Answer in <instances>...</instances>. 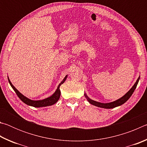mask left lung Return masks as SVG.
<instances>
[{
  "instance_id": "8db88e82",
  "label": "left lung",
  "mask_w": 147,
  "mask_h": 147,
  "mask_svg": "<svg viewBox=\"0 0 147 147\" xmlns=\"http://www.w3.org/2000/svg\"><path fill=\"white\" fill-rule=\"evenodd\" d=\"M139 79H140V76H139V78L137 80V81L136 82V83L134 84V85L132 86V88H131L130 90H129L127 93H126L125 94H124V96H122L121 98H119L118 100H115L113 102H109V103H101V102H96V101H94L93 100H92V99L89 98L88 95L86 93H84V95H85L86 98H87V100H88V102L90 104H91L92 105H94L95 106H97L99 107V108H106V109H111V108H115V107H117L122 105V104H123L124 103H125L126 101H127L129 98H130V96H131V94H133L134 90H135L137 85H138V84L139 82Z\"/></svg>"
}]
</instances>
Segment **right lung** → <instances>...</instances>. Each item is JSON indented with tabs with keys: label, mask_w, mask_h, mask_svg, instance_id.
I'll return each mask as SVG.
<instances>
[{
	"label": "right lung",
	"mask_w": 147,
	"mask_h": 147,
	"mask_svg": "<svg viewBox=\"0 0 147 147\" xmlns=\"http://www.w3.org/2000/svg\"><path fill=\"white\" fill-rule=\"evenodd\" d=\"M67 78V75H66L65 77L63 78V80L61 82V83L59 84L58 88H57L56 91L54 92V93L52 94L51 96H49V97H48V98L43 99V100H31V99L26 97V96H24L23 94H21V93H20V92L13 86V84H11V82H10V80H9V79L8 76L9 83V84H10V86H11V88H13V89L15 91V92L16 93L17 95L18 96V97L21 99V100L23 101L24 104H26L28 106L35 107V108H40V107H46V106H52L55 103H56L58 101L59 98V97H60V95H61V91H60V89H59V87H60V86L62 84L64 83V82L66 80Z\"/></svg>",
	"instance_id": "obj_1"
}]
</instances>
